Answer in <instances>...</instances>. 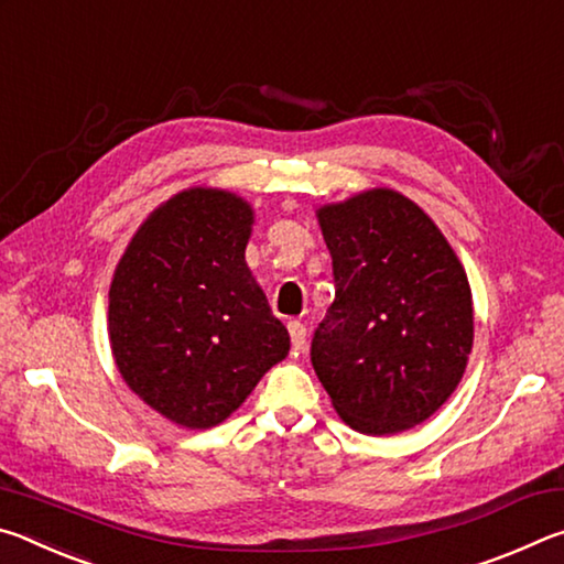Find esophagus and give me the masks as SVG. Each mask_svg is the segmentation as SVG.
<instances>
[{
  "instance_id": "esophagus-1",
  "label": "esophagus",
  "mask_w": 564,
  "mask_h": 564,
  "mask_svg": "<svg viewBox=\"0 0 564 564\" xmlns=\"http://www.w3.org/2000/svg\"><path fill=\"white\" fill-rule=\"evenodd\" d=\"M289 336H291L293 350H303V346H305V326H303L301 321H291L289 323Z\"/></svg>"
}]
</instances>
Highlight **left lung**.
<instances>
[{"label":"left lung","instance_id":"8db88e82","mask_svg":"<svg viewBox=\"0 0 564 564\" xmlns=\"http://www.w3.org/2000/svg\"><path fill=\"white\" fill-rule=\"evenodd\" d=\"M336 301L311 362L352 431H408L441 408L473 348V295L437 226L390 188L318 212Z\"/></svg>","mask_w":564,"mask_h":564}]
</instances>
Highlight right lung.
Returning a JSON list of instances; mask_svg holds the SVG:
<instances>
[{
  "instance_id": "1",
  "label": "right lung",
  "mask_w": 564,
  "mask_h": 564,
  "mask_svg": "<svg viewBox=\"0 0 564 564\" xmlns=\"http://www.w3.org/2000/svg\"><path fill=\"white\" fill-rule=\"evenodd\" d=\"M251 224V206L234 194L181 191L147 218L113 273L119 373L184 427L221 423L291 348L246 265Z\"/></svg>"
}]
</instances>
